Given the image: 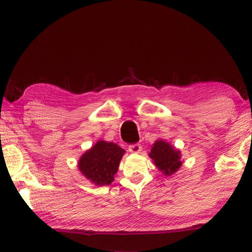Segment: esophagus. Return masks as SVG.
I'll return each mask as SVG.
<instances>
[{"label":"esophagus","instance_id":"34e87169","mask_svg":"<svg viewBox=\"0 0 252 252\" xmlns=\"http://www.w3.org/2000/svg\"><path fill=\"white\" fill-rule=\"evenodd\" d=\"M128 151L133 154H138L140 151H142V146H140V144H134V145H130Z\"/></svg>","mask_w":252,"mask_h":252}]
</instances>
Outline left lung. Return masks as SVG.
Segmentation results:
<instances>
[{
  "mask_svg": "<svg viewBox=\"0 0 252 252\" xmlns=\"http://www.w3.org/2000/svg\"><path fill=\"white\" fill-rule=\"evenodd\" d=\"M148 156L152 158L158 170L165 176L174 175L183 165L182 153L179 149L164 139H157L152 145Z\"/></svg>",
  "mask_w": 252,
  "mask_h": 252,
  "instance_id": "8db88e82",
  "label": "left lung"
}]
</instances>
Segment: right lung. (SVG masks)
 <instances>
[{"label": "right lung", "instance_id": "1", "mask_svg": "<svg viewBox=\"0 0 252 252\" xmlns=\"http://www.w3.org/2000/svg\"><path fill=\"white\" fill-rule=\"evenodd\" d=\"M124 154L125 151L117 144L98 140L79 158L78 169L96 186L109 185L114 182Z\"/></svg>", "mask_w": 252, "mask_h": 252}]
</instances>
